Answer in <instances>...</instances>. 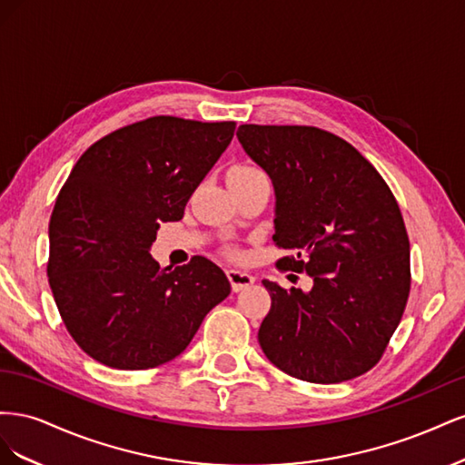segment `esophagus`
Segmentation results:
<instances>
[{
	"instance_id": "34e87169",
	"label": "esophagus",
	"mask_w": 465,
	"mask_h": 465,
	"mask_svg": "<svg viewBox=\"0 0 465 465\" xmlns=\"http://www.w3.org/2000/svg\"><path fill=\"white\" fill-rule=\"evenodd\" d=\"M227 275H229L231 287H232V291H234V292H238V291H244L246 287H250V285L254 283V281H256V277H254V275L248 273V272H242V270H229V272H227Z\"/></svg>"
}]
</instances>
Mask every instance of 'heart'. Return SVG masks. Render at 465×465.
I'll use <instances>...</instances> for the list:
<instances>
[{
  "mask_svg": "<svg viewBox=\"0 0 465 465\" xmlns=\"http://www.w3.org/2000/svg\"><path fill=\"white\" fill-rule=\"evenodd\" d=\"M263 174L258 166L252 164H236L231 168L229 178H250V176H260Z\"/></svg>",
  "mask_w": 465,
  "mask_h": 465,
  "instance_id": "heart-1",
  "label": "heart"
}]
</instances>
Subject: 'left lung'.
I'll return each mask as SVG.
<instances>
[{
    "label": "left lung",
    "mask_w": 465,
    "mask_h": 465,
    "mask_svg": "<svg viewBox=\"0 0 465 465\" xmlns=\"http://www.w3.org/2000/svg\"><path fill=\"white\" fill-rule=\"evenodd\" d=\"M236 137L273 182V242L292 252L277 267L312 277L311 291L262 281L272 297L258 331L262 351L306 382L364 374L382 357L411 287L396 198L376 168L330 132L244 124Z\"/></svg>",
    "instance_id": "8db88e82"
}]
</instances>
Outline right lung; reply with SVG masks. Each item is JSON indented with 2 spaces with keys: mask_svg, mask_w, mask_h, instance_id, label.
<instances>
[{
  "mask_svg": "<svg viewBox=\"0 0 465 465\" xmlns=\"http://www.w3.org/2000/svg\"><path fill=\"white\" fill-rule=\"evenodd\" d=\"M234 122L153 116L104 135L75 163L50 217L48 281L75 343L120 371L178 357L231 283L203 256L161 267V223L180 221Z\"/></svg>",
  "mask_w": 465,
  "mask_h": 465,
  "instance_id": "right-lung-1",
  "label": "right lung"
}]
</instances>
